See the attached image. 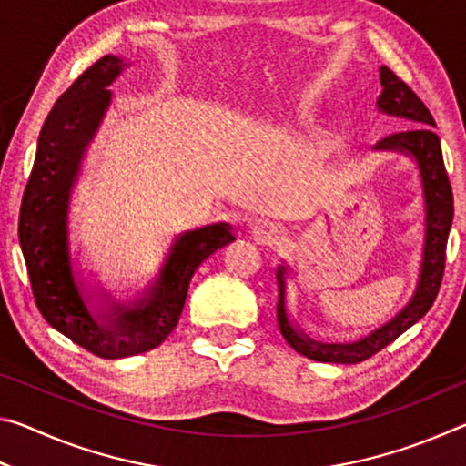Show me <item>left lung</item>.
Listing matches in <instances>:
<instances>
[{
	"label": "left lung",
	"mask_w": 466,
	"mask_h": 466,
	"mask_svg": "<svg viewBox=\"0 0 466 466\" xmlns=\"http://www.w3.org/2000/svg\"><path fill=\"white\" fill-rule=\"evenodd\" d=\"M380 86L382 92L376 100V108L382 115L399 116V119H405L411 125L407 131L392 133V136L380 139L372 149L374 152L405 154L411 157L417 170H420L423 195V247L420 275H417L415 291L409 298V302L384 325L370 330L358 341L322 343L306 335L291 320L288 310L289 267L286 263L278 265L275 278H278L279 286L278 325L281 335L298 353L314 361H325V364H358V361L372 358L374 353L390 345L394 339L403 335L431 309L433 299L438 296L441 275H444L446 242L454 218V205L451 180H448L444 157H441L440 137L431 129L436 127V121L423 102L417 98V94L386 66H380Z\"/></svg>",
	"instance_id": "1"
}]
</instances>
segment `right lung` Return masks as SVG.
I'll list each match as a JSON object with an SVG mask.
<instances>
[{
  "label": "right lung",
  "mask_w": 466,
  "mask_h": 466,
  "mask_svg": "<svg viewBox=\"0 0 466 466\" xmlns=\"http://www.w3.org/2000/svg\"><path fill=\"white\" fill-rule=\"evenodd\" d=\"M119 55H105L55 102L38 136L20 208L18 236L35 302L49 325L105 360L146 353L177 327L188 283L205 258L234 240L226 222L178 234L152 283L129 302L88 289L74 269L69 205L84 157L113 102L106 90L123 74Z\"/></svg>",
  "instance_id": "1"
}]
</instances>
